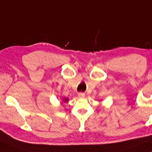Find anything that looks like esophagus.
<instances>
[{"mask_svg": "<svg viewBox=\"0 0 152 152\" xmlns=\"http://www.w3.org/2000/svg\"><path fill=\"white\" fill-rule=\"evenodd\" d=\"M78 96L79 98H84V96H85V94H83V93H78Z\"/></svg>", "mask_w": 152, "mask_h": 152, "instance_id": "esophagus-1", "label": "esophagus"}]
</instances>
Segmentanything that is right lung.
<instances>
[{
	"label": "right lung",
	"mask_w": 152,
	"mask_h": 152,
	"mask_svg": "<svg viewBox=\"0 0 152 152\" xmlns=\"http://www.w3.org/2000/svg\"><path fill=\"white\" fill-rule=\"evenodd\" d=\"M64 101H67V100H68V99H64Z\"/></svg>",
	"instance_id": "1"
}]
</instances>
